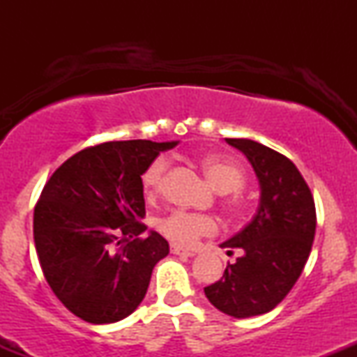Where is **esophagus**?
I'll use <instances>...</instances> for the list:
<instances>
[{
  "label": "esophagus",
  "mask_w": 357,
  "mask_h": 357,
  "mask_svg": "<svg viewBox=\"0 0 357 357\" xmlns=\"http://www.w3.org/2000/svg\"><path fill=\"white\" fill-rule=\"evenodd\" d=\"M171 253L173 255H183V257H195V253L190 252V250L178 247V245H171Z\"/></svg>",
  "instance_id": "esophagus-1"
}]
</instances>
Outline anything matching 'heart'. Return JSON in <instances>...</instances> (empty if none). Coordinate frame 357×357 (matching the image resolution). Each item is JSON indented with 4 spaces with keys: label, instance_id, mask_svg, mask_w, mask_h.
<instances>
[{
    "label": "heart",
    "instance_id": "1",
    "mask_svg": "<svg viewBox=\"0 0 357 357\" xmlns=\"http://www.w3.org/2000/svg\"><path fill=\"white\" fill-rule=\"evenodd\" d=\"M199 166H202L203 173L206 174L208 181L213 184V188L225 195V198L221 199L225 213L230 218H238L243 215L245 208H247V202L240 192L241 188L245 186L243 169L235 161L215 154H208L199 159ZM166 171V158H155L142 171L141 184L147 198H155L158 195H161ZM155 228L173 243L190 247L202 236L215 235L218 230V223L210 215L174 210L155 221Z\"/></svg>",
    "mask_w": 357,
    "mask_h": 357
}]
</instances>
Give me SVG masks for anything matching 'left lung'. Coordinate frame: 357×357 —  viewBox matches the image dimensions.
<instances>
[{
	"mask_svg": "<svg viewBox=\"0 0 357 357\" xmlns=\"http://www.w3.org/2000/svg\"><path fill=\"white\" fill-rule=\"evenodd\" d=\"M227 142L255 169L260 206L243 230L221 243L228 253L241 250V257L204 294L223 314L245 319L275 309L296 285L310 255L317 216L310 188L289 158L250 139Z\"/></svg>",
	"mask_w": 357,
	"mask_h": 357,
	"instance_id": "obj_1",
	"label": "left lung"
}]
</instances>
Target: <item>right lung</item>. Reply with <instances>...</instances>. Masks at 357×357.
<instances>
[{"mask_svg":"<svg viewBox=\"0 0 357 357\" xmlns=\"http://www.w3.org/2000/svg\"><path fill=\"white\" fill-rule=\"evenodd\" d=\"M178 142L112 141L68 158L33 213L40 265L56 298L82 321L110 324L144 298L154 265L169 253L147 230L141 174Z\"/></svg>","mask_w":357,"mask_h":357,"instance_id":"1","label":"right lung"}]
</instances>
